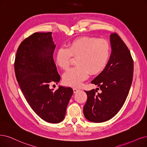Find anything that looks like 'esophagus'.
Returning a JSON list of instances; mask_svg holds the SVG:
<instances>
[{
    "label": "esophagus",
    "mask_w": 147,
    "mask_h": 147,
    "mask_svg": "<svg viewBox=\"0 0 147 147\" xmlns=\"http://www.w3.org/2000/svg\"><path fill=\"white\" fill-rule=\"evenodd\" d=\"M79 91V90H78V89H77V88H73V92H74V93H78V92Z\"/></svg>",
    "instance_id": "1"
}]
</instances>
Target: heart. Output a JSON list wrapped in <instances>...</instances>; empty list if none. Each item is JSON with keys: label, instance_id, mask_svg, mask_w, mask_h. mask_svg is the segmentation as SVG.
I'll list each match as a JSON object with an SVG mask.
<instances>
[{"label": "heart", "instance_id": "b5f03b06", "mask_svg": "<svg viewBox=\"0 0 147 147\" xmlns=\"http://www.w3.org/2000/svg\"><path fill=\"white\" fill-rule=\"evenodd\" d=\"M111 55L109 42L98 38L84 36L71 42L67 48H59L56 54V63L63 69H67L72 56L77 57L78 65L70 68L63 76L65 85L78 87L88 76L98 74L105 69Z\"/></svg>", "mask_w": 147, "mask_h": 147}]
</instances>
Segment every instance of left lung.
I'll return each instance as SVG.
<instances>
[{"instance_id": "1", "label": "left lung", "mask_w": 147, "mask_h": 147, "mask_svg": "<svg viewBox=\"0 0 147 147\" xmlns=\"http://www.w3.org/2000/svg\"><path fill=\"white\" fill-rule=\"evenodd\" d=\"M111 56L106 67L91 83L99 88L85 91L87 100L84 114L89 121L100 123L110 120L126 100L133 76V61L128 47L116 33L110 34Z\"/></svg>"}]
</instances>
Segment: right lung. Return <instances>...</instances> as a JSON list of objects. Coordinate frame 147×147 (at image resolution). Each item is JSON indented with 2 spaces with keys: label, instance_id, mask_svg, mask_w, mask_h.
I'll return each instance as SVG.
<instances>
[{
  "label": "right lung",
  "instance_id": "add662e5",
  "mask_svg": "<svg viewBox=\"0 0 147 147\" xmlns=\"http://www.w3.org/2000/svg\"><path fill=\"white\" fill-rule=\"evenodd\" d=\"M52 32H35L21 42L14 62V71L25 99L43 121L57 123L63 120L73 90L60 86L49 88L59 82V74L53 59L56 45Z\"/></svg>",
  "mask_w": 147,
  "mask_h": 147
}]
</instances>
